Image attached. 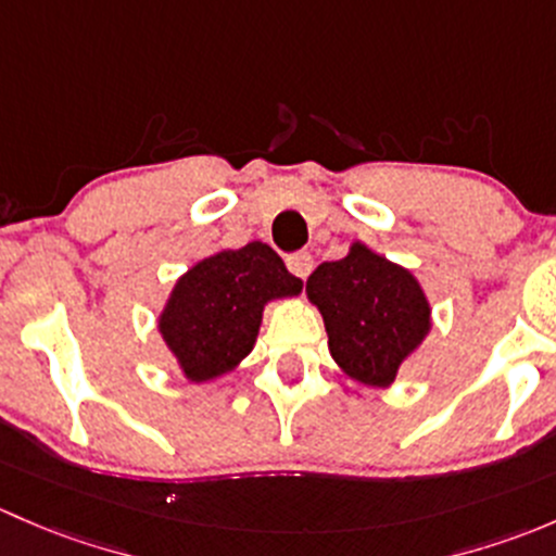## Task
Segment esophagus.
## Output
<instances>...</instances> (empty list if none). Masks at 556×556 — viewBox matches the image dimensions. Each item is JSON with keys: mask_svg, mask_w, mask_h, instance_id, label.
Returning <instances> with one entry per match:
<instances>
[{"mask_svg": "<svg viewBox=\"0 0 556 556\" xmlns=\"http://www.w3.org/2000/svg\"><path fill=\"white\" fill-rule=\"evenodd\" d=\"M286 265H289V270L294 273L296 278H307L313 270L311 251H294V254L286 256Z\"/></svg>", "mask_w": 556, "mask_h": 556, "instance_id": "34e87169", "label": "esophagus"}]
</instances>
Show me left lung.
<instances>
[{"label": "left lung", "mask_w": 556, "mask_h": 556, "mask_svg": "<svg viewBox=\"0 0 556 556\" xmlns=\"http://www.w3.org/2000/svg\"><path fill=\"white\" fill-rule=\"evenodd\" d=\"M305 291L324 316L334 362L369 386L393 382L431 326L420 283L362 243L342 260L318 265Z\"/></svg>", "instance_id": "left-lung-1"}]
</instances>
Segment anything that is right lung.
<instances>
[{
    "label": "right lung",
    "instance_id": "right-lung-1",
    "mask_svg": "<svg viewBox=\"0 0 556 556\" xmlns=\"http://www.w3.org/2000/svg\"><path fill=\"white\" fill-rule=\"evenodd\" d=\"M302 280L286 270L267 243L219 251L179 278L160 331L192 382L214 380L249 356L262 307L276 296L300 294Z\"/></svg>",
    "mask_w": 556,
    "mask_h": 556
}]
</instances>
